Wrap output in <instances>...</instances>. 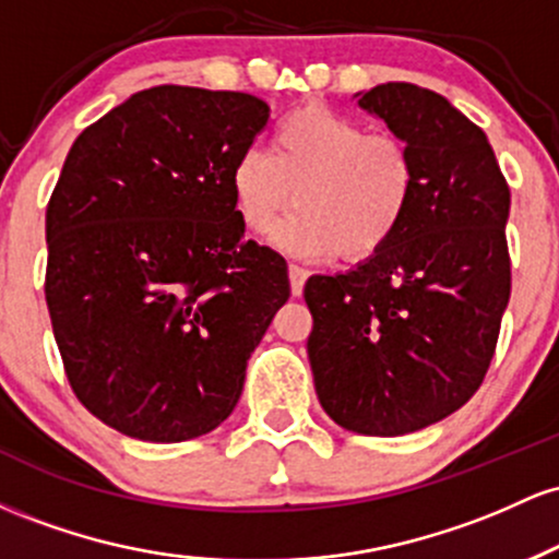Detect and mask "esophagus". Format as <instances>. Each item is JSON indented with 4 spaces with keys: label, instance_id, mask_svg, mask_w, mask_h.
<instances>
[{
    "label": "esophagus",
    "instance_id": "obj_1",
    "mask_svg": "<svg viewBox=\"0 0 559 559\" xmlns=\"http://www.w3.org/2000/svg\"><path fill=\"white\" fill-rule=\"evenodd\" d=\"M305 281H307V271L299 265H288V284H292V294L294 297H299L301 288H305Z\"/></svg>",
    "mask_w": 559,
    "mask_h": 559
}]
</instances>
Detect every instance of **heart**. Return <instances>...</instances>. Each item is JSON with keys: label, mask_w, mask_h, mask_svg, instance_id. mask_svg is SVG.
<instances>
[{"label": "heart", "mask_w": 559, "mask_h": 559, "mask_svg": "<svg viewBox=\"0 0 559 559\" xmlns=\"http://www.w3.org/2000/svg\"><path fill=\"white\" fill-rule=\"evenodd\" d=\"M418 191V165L400 136L307 105L286 115L273 150L247 146L230 168L243 228L267 234L288 204L297 213L273 234L294 258L365 262L396 239Z\"/></svg>", "instance_id": "heart-1"}]
</instances>
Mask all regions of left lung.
<instances>
[{
	"label": "left lung",
	"mask_w": 559,
	"mask_h": 559,
	"mask_svg": "<svg viewBox=\"0 0 559 559\" xmlns=\"http://www.w3.org/2000/svg\"><path fill=\"white\" fill-rule=\"evenodd\" d=\"M355 96L413 150L418 191L381 254L307 278V357L333 423L404 436L463 407L489 370L510 301V186L486 133L441 94L381 83Z\"/></svg>",
	"instance_id": "left-lung-1"
}]
</instances>
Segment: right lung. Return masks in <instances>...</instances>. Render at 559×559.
I'll return each mask as SVG.
<instances>
[{"instance_id": "1", "label": "right lung", "mask_w": 559, "mask_h": 559, "mask_svg": "<svg viewBox=\"0 0 559 559\" xmlns=\"http://www.w3.org/2000/svg\"><path fill=\"white\" fill-rule=\"evenodd\" d=\"M267 118L252 94L155 86L70 146L47 207L49 318L75 396L131 439L221 426L286 305V260L243 241L230 194Z\"/></svg>"}]
</instances>
